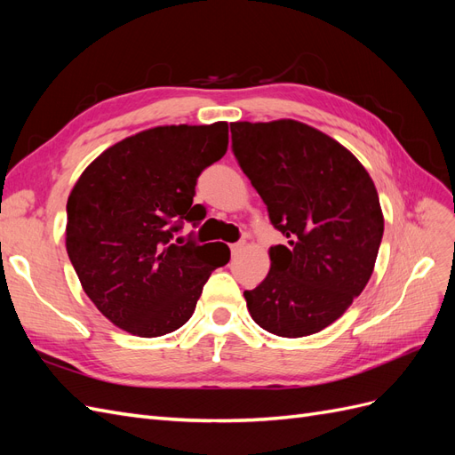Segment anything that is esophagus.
<instances>
[{
    "label": "esophagus",
    "mask_w": 455,
    "mask_h": 455,
    "mask_svg": "<svg viewBox=\"0 0 455 455\" xmlns=\"http://www.w3.org/2000/svg\"><path fill=\"white\" fill-rule=\"evenodd\" d=\"M244 244H246L244 241H237V243H233V244L229 246V249H231V254H233V256L239 254V252L244 249Z\"/></svg>",
    "instance_id": "obj_1"
}]
</instances>
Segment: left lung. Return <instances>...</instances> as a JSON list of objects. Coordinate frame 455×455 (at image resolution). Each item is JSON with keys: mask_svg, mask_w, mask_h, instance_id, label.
<instances>
[{"mask_svg": "<svg viewBox=\"0 0 455 455\" xmlns=\"http://www.w3.org/2000/svg\"><path fill=\"white\" fill-rule=\"evenodd\" d=\"M231 149L288 239L244 291L258 326L301 338L332 324L370 279L383 237L379 197L349 149L306 123H231Z\"/></svg>", "mask_w": 455, "mask_h": 455, "instance_id": "left-lung-1", "label": "left lung"}]
</instances>
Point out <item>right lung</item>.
<instances>
[{"label": "right lung", "mask_w": 455, "mask_h": 455, "mask_svg": "<svg viewBox=\"0 0 455 455\" xmlns=\"http://www.w3.org/2000/svg\"><path fill=\"white\" fill-rule=\"evenodd\" d=\"M228 151V123L142 131L108 148L79 176L66 212V251L106 319L140 338L180 328L204 283L229 261L224 243L180 237L206 216L199 174Z\"/></svg>", "instance_id": "1"}]
</instances>
